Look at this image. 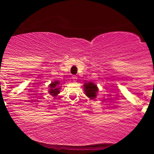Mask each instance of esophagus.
<instances>
[{
  "label": "esophagus",
  "mask_w": 154,
  "mask_h": 154,
  "mask_svg": "<svg viewBox=\"0 0 154 154\" xmlns=\"http://www.w3.org/2000/svg\"><path fill=\"white\" fill-rule=\"evenodd\" d=\"M77 77H76V76H73V77H72V79H73L74 82H77Z\"/></svg>",
  "instance_id": "1"
}]
</instances>
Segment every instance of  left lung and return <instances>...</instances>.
I'll use <instances>...</instances> for the list:
<instances>
[{"mask_svg": "<svg viewBox=\"0 0 154 154\" xmlns=\"http://www.w3.org/2000/svg\"><path fill=\"white\" fill-rule=\"evenodd\" d=\"M83 89H84L85 93L89 98L91 100L95 99L96 98L97 94L98 92V88L97 85L95 83L89 82L88 83H85L83 85Z\"/></svg>", "mask_w": 154, "mask_h": 154, "instance_id": "1", "label": "left lung"}]
</instances>
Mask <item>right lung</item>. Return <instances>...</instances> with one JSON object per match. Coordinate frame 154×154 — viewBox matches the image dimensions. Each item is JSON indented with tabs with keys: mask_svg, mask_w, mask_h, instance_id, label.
Instances as JSON below:
<instances>
[{
	"mask_svg": "<svg viewBox=\"0 0 154 154\" xmlns=\"http://www.w3.org/2000/svg\"><path fill=\"white\" fill-rule=\"evenodd\" d=\"M61 86L60 85V82L59 80H55L54 82H52L49 85L48 88V93L52 96H56L60 93Z\"/></svg>",
	"mask_w": 154,
	"mask_h": 154,
	"instance_id": "add662e5",
	"label": "right lung"
}]
</instances>
